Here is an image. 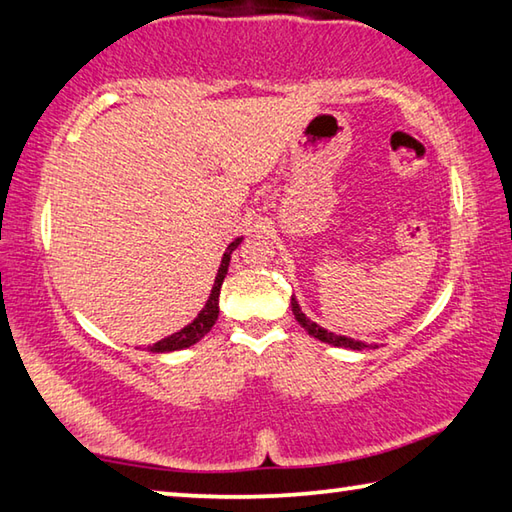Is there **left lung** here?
I'll return each instance as SVG.
<instances>
[{"label": "left lung", "instance_id": "8db88e82", "mask_svg": "<svg viewBox=\"0 0 512 512\" xmlns=\"http://www.w3.org/2000/svg\"><path fill=\"white\" fill-rule=\"evenodd\" d=\"M291 311H293V316H296V320L300 323V327H305L307 334L314 336V339H318V341L334 345V348H348V350H366V348H372V345L363 343V341H354V339H350V336H341V334L327 332L325 327H320L318 323H314V320H311V318L305 314V311L300 309L298 300L293 298V296H291ZM375 348H377V345H375Z\"/></svg>", "mask_w": 512, "mask_h": 512}]
</instances>
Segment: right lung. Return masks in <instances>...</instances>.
Instances as JSON below:
<instances>
[{"mask_svg": "<svg viewBox=\"0 0 512 512\" xmlns=\"http://www.w3.org/2000/svg\"><path fill=\"white\" fill-rule=\"evenodd\" d=\"M244 241V237H237L232 244L225 248V253L221 257V264H219V271H216L214 277V284H212V291H210V298H207L205 307L198 311V316L192 320V323L185 325L183 329H178V332H173L169 336H164L162 341L149 345V352H176V350H185V348H192L194 343H198L203 339V336L210 332L214 327L216 318H219V296H221V284L225 280V275H228V266H230V255L235 253L237 246Z\"/></svg>", "mask_w": 512, "mask_h": 512, "instance_id": "1", "label": "right lung"}]
</instances>
